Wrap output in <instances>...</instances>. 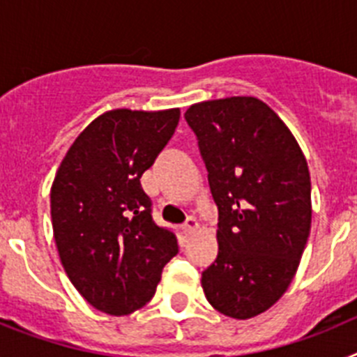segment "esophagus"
<instances>
[{"label": "esophagus", "mask_w": 357, "mask_h": 357, "mask_svg": "<svg viewBox=\"0 0 357 357\" xmlns=\"http://www.w3.org/2000/svg\"><path fill=\"white\" fill-rule=\"evenodd\" d=\"M182 229H184V232L188 236H191L193 234V232H197V229H198V220L195 216H189L188 220H185V223L184 225H182Z\"/></svg>", "instance_id": "34e87169"}]
</instances>
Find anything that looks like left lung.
I'll use <instances>...</instances> for the list:
<instances>
[{
    "instance_id": "obj_1",
    "label": "left lung",
    "mask_w": 357,
    "mask_h": 357,
    "mask_svg": "<svg viewBox=\"0 0 357 357\" xmlns=\"http://www.w3.org/2000/svg\"><path fill=\"white\" fill-rule=\"evenodd\" d=\"M184 118L218 206V257L202 272V288L225 317H257L284 295L307 243V162L282 119L257 98L202 102Z\"/></svg>"
}]
</instances>
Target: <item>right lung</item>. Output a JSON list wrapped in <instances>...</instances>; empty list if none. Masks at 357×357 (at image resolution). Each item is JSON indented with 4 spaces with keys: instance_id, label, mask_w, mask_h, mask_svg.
Instances as JSON below:
<instances>
[{
    "instance_id": "add662e5",
    "label": "right lung",
    "mask_w": 357,
    "mask_h": 357,
    "mask_svg": "<svg viewBox=\"0 0 357 357\" xmlns=\"http://www.w3.org/2000/svg\"><path fill=\"white\" fill-rule=\"evenodd\" d=\"M178 119V109L110 110L59 166L50 195L56 250L73 286L98 311L123 317L143 307L178 254L175 232L153 222L141 185Z\"/></svg>"
}]
</instances>
